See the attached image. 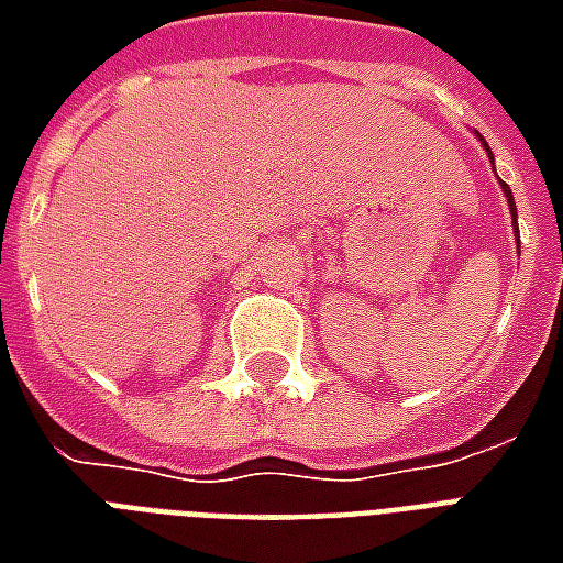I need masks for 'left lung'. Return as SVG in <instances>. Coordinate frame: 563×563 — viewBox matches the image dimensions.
<instances>
[{"label":"left lung","instance_id":"8db88e82","mask_svg":"<svg viewBox=\"0 0 563 563\" xmlns=\"http://www.w3.org/2000/svg\"><path fill=\"white\" fill-rule=\"evenodd\" d=\"M485 144V141H483ZM485 150H488V144H485ZM488 153H492V150H488ZM504 192H507V201H509V210H512V220H516V201H512V196H509V186L504 184Z\"/></svg>","mask_w":563,"mask_h":563}]
</instances>
